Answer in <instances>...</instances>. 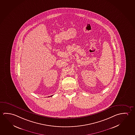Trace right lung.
<instances>
[{"label":"right lung","mask_w":135,"mask_h":135,"mask_svg":"<svg viewBox=\"0 0 135 135\" xmlns=\"http://www.w3.org/2000/svg\"><path fill=\"white\" fill-rule=\"evenodd\" d=\"M52 95H51V97H52Z\"/></svg>","instance_id":"right-lung-1"}]
</instances>
